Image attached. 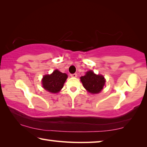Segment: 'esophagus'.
Returning a JSON list of instances; mask_svg holds the SVG:
<instances>
[{
    "mask_svg": "<svg viewBox=\"0 0 147 147\" xmlns=\"http://www.w3.org/2000/svg\"><path fill=\"white\" fill-rule=\"evenodd\" d=\"M71 77H74V78H76V77H77V74H76V73L71 74Z\"/></svg>",
    "mask_w": 147,
    "mask_h": 147,
    "instance_id": "esophagus-1",
    "label": "esophagus"
}]
</instances>
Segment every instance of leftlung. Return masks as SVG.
Masks as SVG:
<instances>
[{"label":"left lung","instance_id":"left-lung-1","mask_svg":"<svg viewBox=\"0 0 147 147\" xmlns=\"http://www.w3.org/2000/svg\"><path fill=\"white\" fill-rule=\"evenodd\" d=\"M80 79L85 89L92 94L99 93L102 90L105 82L102 75H96L92 71L87 72L86 74L82 76Z\"/></svg>","mask_w":147,"mask_h":147}]
</instances>
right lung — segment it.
Listing matches in <instances>:
<instances>
[{
    "label": "right lung",
    "instance_id": "right-lung-1",
    "mask_svg": "<svg viewBox=\"0 0 147 147\" xmlns=\"http://www.w3.org/2000/svg\"><path fill=\"white\" fill-rule=\"evenodd\" d=\"M67 78L65 73H62L58 70H55L50 75H46L42 80L43 87L47 91L57 93L60 91Z\"/></svg>",
    "mask_w": 147,
    "mask_h": 147
}]
</instances>
